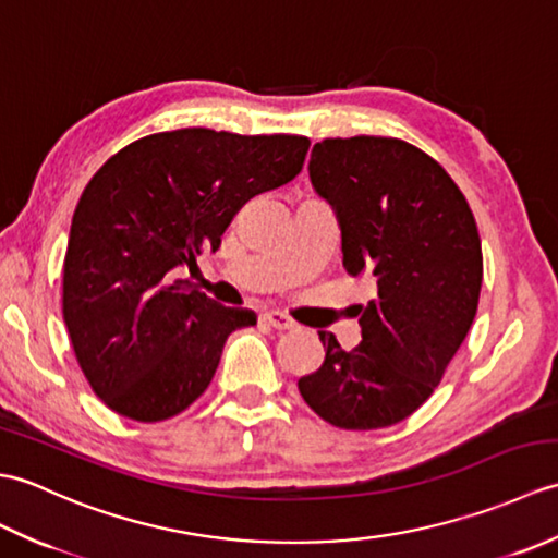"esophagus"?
I'll return each instance as SVG.
<instances>
[{
	"instance_id": "34e87169",
	"label": "esophagus",
	"mask_w": 558,
	"mask_h": 558,
	"mask_svg": "<svg viewBox=\"0 0 558 558\" xmlns=\"http://www.w3.org/2000/svg\"><path fill=\"white\" fill-rule=\"evenodd\" d=\"M264 322H266L268 326H272V328H278V330H290V328H294L292 318L286 316L282 312H266V314H264Z\"/></svg>"
}]
</instances>
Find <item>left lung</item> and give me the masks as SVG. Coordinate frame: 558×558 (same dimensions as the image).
Masks as SVG:
<instances>
[{
	"label": "left lung",
	"instance_id": "8db88e82",
	"mask_svg": "<svg viewBox=\"0 0 558 558\" xmlns=\"http://www.w3.org/2000/svg\"><path fill=\"white\" fill-rule=\"evenodd\" d=\"M316 194L336 210L342 266L372 282L362 342L298 386L318 417L366 432L398 424L441 384L475 322L482 242L465 196L432 156L400 138H324L310 160Z\"/></svg>",
	"mask_w": 558,
	"mask_h": 558
}]
</instances>
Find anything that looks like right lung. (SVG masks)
I'll return each mask as SVG.
<instances>
[{"mask_svg":"<svg viewBox=\"0 0 558 558\" xmlns=\"http://www.w3.org/2000/svg\"><path fill=\"white\" fill-rule=\"evenodd\" d=\"M306 150V136L194 126L138 138L93 174L71 220L62 314L110 410L162 422L208 388L225 340L256 314L174 276L216 252L248 198L294 180Z\"/></svg>","mask_w":558,"mask_h":558,"instance_id":"right-lung-1","label":"right lung"}]
</instances>
